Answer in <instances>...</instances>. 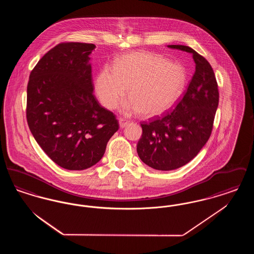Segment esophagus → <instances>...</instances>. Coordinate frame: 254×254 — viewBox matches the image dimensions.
<instances>
[{
	"instance_id": "34e87169",
	"label": "esophagus",
	"mask_w": 254,
	"mask_h": 254,
	"mask_svg": "<svg viewBox=\"0 0 254 254\" xmlns=\"http://www.w3.org/2000/svg\"><path fill=\"white\" fill-rule=\"evenodd\" d=\"M127 124H128V122L127 121L126 119H124V118H120L119 119V126H120L121 128H124L125 127H127Z\"/></svg>"
}]
</instances>
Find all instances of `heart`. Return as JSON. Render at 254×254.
Returning <instances> with one entry per match:
<instances>
[{
  "label": "heart",
  "mask_w": 254,
  "mask_h": 254,
  "mask_svg": "<svg viewBox=\"0 0 254 254\" xmlns=\"http://www.w3.org/2000/svg\"><path fill=\"white\" fill-rule=\"evenodd\" d=\"M185 68L153 53L138 51L118 58L114 69L105 66L95 82L97 96L107 109L116 108L129 87L130 98L122 113L155 117L168 112L180 100L187 85Z\"/></svg>",
  "instance_id": "1"
}]
</instances>
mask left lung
Returning <instances> with one entry per match:
<instances>
[{
    "instance_id": "left-lung-1",
    "label": "left lung",
    "mask_w": 254,
    "mask_h": 254,
    "mask_svg": "<svg viewBox=\"0 0 254 254\" xmlns=\"http://www.w3.org/2000/svg\"><path fill=\"white\" fill-rule=\"evenodd\" d=\"M168 48L191 53L195 72L174 109L141 124L138 155L145 165L157 170L179 169L199 153L211 134L219 103L217 82L209 63L190 47Z\"/></svg>"
}]
</instances>
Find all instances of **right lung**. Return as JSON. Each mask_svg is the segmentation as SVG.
<instances>
[{"label": "right lung", "instance_id": "right-lung-1", "mask_svg": "<svg viewBox=\"0 0 254 254\" xmlns=\"http://www.w3.org/2000/svg\"><path fill=\"white\" fill-rule=\"evenodd\" d=\"M95 48L57 45L38 62L27 85L29 129L46 154L68 170L97 164L119 128L115 115L93 95L89 55Z\"/></svg>", "mask_w": 254, "mask_h": 254}]
</instances>
